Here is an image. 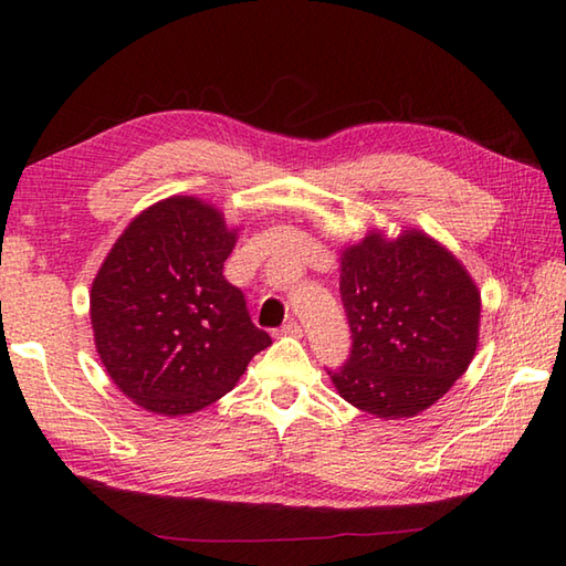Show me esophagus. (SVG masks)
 <instances>
[{
  "mask_svg": "<svg viewBox=\"0 0 566 566\" xmlns=\"http://www.w3.org/2000/svg\"><path fill=\"white\" fill-rule=\"evenodd\" d=\"M280 335H292V338H298V335H302V326H298L296 321H286L280 328Z\"/></svg>",
  "mask_w": 566,
  "mask_h": 566,
  "instance_id": "34e87169",
  "label": "esophagus"
}]
</instances>
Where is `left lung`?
<instances>
[{
  "label": "left lung",
  "mask_w": 566,
  "mask_h": 566,
  "mask_svg": "<svg viewBox=\"0 0 566 566\" xmlns=\"http://www.w3.org/2000/svg\"><path fill=\"white\" fill-rule=\"evenodd\" d=\"M340 298L353 347L328 375L359 411L411 418L472 363L482 296L462 262L416 228L394 240L367 233L345 248Z\"/></svg>",
  "instance_id": "left-lung-1"
}]
</instances>
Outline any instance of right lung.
Here are the masks:
<instances>
[{
    "mask_svg": "<svg viewBox=\"0 0 566 566\" xmlns=\"http://www.w3.org/2000/svg\"><path fill=\"white\" fill-rule=\"evenodd\" d=\"M223 213L170 197L138 213L92 282L94 345L130 401L185 416L221 399L272 338L223 276L235 245Z\"/></svg>",
    "mask_w": 566,
    "mask_h": 566,
    "instance_id": "add662e5",
    "label": "right lung"
}]
</instances>
